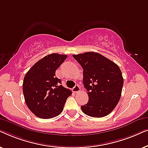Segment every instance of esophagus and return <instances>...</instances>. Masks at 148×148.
Listing matches in <instances>:
<instances>
[{"label":"esophagus","mask_w":148,"mask_h":148,"mask_svg":"<svg viewBox=\"0 0 148 148\" xmlns=\"http://www.w3.org/2000/svg\"><path fill=\"white\" fill-rule=\"evenodd\" d=\"M72 90H73V92L74 93H78L80 91L79 86L78 85H75V86L74 88H73Z\"/></svg>","instance_id":"34e87169"}]
</instances>
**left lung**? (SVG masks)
<instances>
[{
  "label": "left lung",
  "mask_w": 148,
  "mask_h": 148,
  "mask_svg": "<svg viewBox=\"0 0 148 148\" xmlns=\"http://www.w3.org/2000/svg\"><path fill=\"white\" fill-rule=\"evenodd\" d=\"M84 69V83L89 100L81 106L83 112L100 118L110 114L119 102L123 86L120 68L98 52L73 54Z\"/></svg>",
  "instance_id": "1"
}]
</instances>
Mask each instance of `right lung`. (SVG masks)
<instances>
[{
  "mask_svg": "<svg viewBox=\"0 0 148 148\" xmlns=\"http://www.w3.org/2000/svg\"><path fill=\"white\" fill-rule=\"evenodd\" d=\"M67 57L52 53L34 64L24 77L23 92L26 104L36 116L51 119L63 110L66 99L72 92L60 85L56 70Z\"/></svg>",
  "mask_w": 148,
  "mask_h": 148,
  "instance_id": "right-lung-1",
  "label": "right lung"
}]
</instances>
